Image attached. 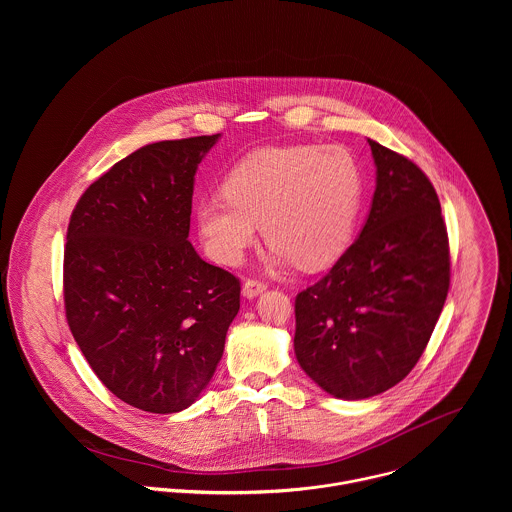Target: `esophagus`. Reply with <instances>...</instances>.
Returning <instances> with one entry per match:
<instances>
[{"mask_svg":"<svg viewBox=\"0 0 512 512\" xmlns=\"http://www.w3.org/2000/svg\"><path fill=\"white\" fill-rule=\"evenodd\" d=\"M264 290H266V284H264V282H260V280H254V278L246 280V282H244V286H242V293H244L248 299H252V297L260 295Z\"/></svg>","mask_w":512,"mask_h":512,"instance_id":"obj_1","label":"esophagus"}]
</instances>
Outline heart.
<instances>
[{
  "instance_id": "obj_1",
  "label": "heart",
  "mask_w": 512,
  "mask_h": 512,
  "mask_svg": "<svg viewBox=\"0 0 512 512\" xmlns=\"http://www.w3.org/2000/svg\"><path fill=\"white\" fill-rule=\"evenodd\" d=\"M222 191L197 207L203 242L217 262L236 266L262 222L280 262L319 270L349 246L363 177L345 147H264L232 167Z\"/></svg>"
}]
</instances>
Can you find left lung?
Instances as JSON below:
<instances>
[{
    "label": "left lung",
    "mask_w": 512,
    "mask_h": 512,
    "mask_svg": "<svg viewBox=\"0 0 512 512\" xmlns=\"http://www.w3.org/2000/svg\"><path fill=\"white\" fill-rule=\"evenodd\" d=\"M376 189L361 236L295 297L293 349L305 374L343 400L376 396L420 361L449 290L438 193L408 157L368 140Z\"/></svg>",
    "instance_id": "left-lung-1"
}]
</instances>
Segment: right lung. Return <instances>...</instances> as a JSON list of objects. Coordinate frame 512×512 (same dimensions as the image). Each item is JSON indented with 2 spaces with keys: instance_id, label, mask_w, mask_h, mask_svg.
Wrapping results in <instances>:
<instances>
[{
  "instance_id": "1",
  "label": "right lung",
  "mask_w": 512,
  "mask_h": 512,
  "mask_svg": "<svg viewBox=\"0 0 512 512\" xmlns=\"http://www.w3.org/2000/svg\"><path fill=\"white\" fill-rule=\"evenodd\" d=\"M219 136L130 153L82 193L67 230L74 341L114 396L151 414L199 398L240 309V280L187 240L195 173Z\"/></svg>"
}]
</instances>
